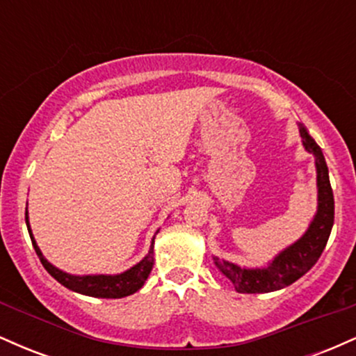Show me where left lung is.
Here are the masks:
<instances>
[{"instance_id": "left-lung-1", "label": "left lung", "mask_w": 356, "mask_h": 356, "mask_svg": "<svg viewBox=\"0 0 356 356\" xmlns=\"http://www.w3.org/2000/svg\"><path fill=\"white\" fill-rule=\"evenodd\" d=\"M300 134L303 137L305 149L314 155L318 211L308 231L295 244L281 251L266 268H241L238 264L214 256L216 266L234 284L238 293H271L293 284L316 264L328 243L334 220V199L332 184H330L328 165H326L320 145L313 140L303 125H300Z\"/></svg>"}]
</instances>
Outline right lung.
I'll return each mask as SVG.
<instances>
[{
	"label": "right lung",
	"instance_id": "obj_1",
	"mask_svg": "<svg viewBox=\"0 0 356 356\" xmlns=\"http://www.w3.org/2000/svg\"><path fill=\"white\" fill-rule=\"evenodd\" d=\"M26 227L28 232H30L31 243H33V248L38 254L40 261H42L43 268L47 269L50 275L58 281L60 284H63L65 288L72 289V291L80 293V295H87V296H93V298H125L129 295H134V293L138 291L145 283V280L149 277L150 271L154 268V239L152 244H150L149 252L140 263H137L136 266H132L127 271L120 273V275H88V276H75V275H68V273L61 271V269L55 268L51 263H48L44 259L42 251H40L38 244L31 234V227L30 222H28V211L26 216ZM159 232V231H157Z\"/></svg>",
	"mask_w": 356,
	"mask_h": 356
}]
</instances>
